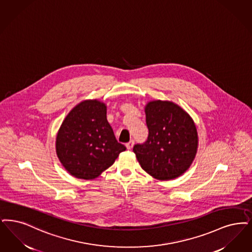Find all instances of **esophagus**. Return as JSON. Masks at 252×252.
Here are the masks:
<instances>
[{
    "instance_id": "1",
    "label": "esophagus",
    "mask_w": 252,
    "mask_h": 252,
    "mask_svg": "<svg viewBox=\"0 0 252 252\" xmlns=\"http://www.w3.org/2000/svg\"><path fill=\"white\" fill-rule=\"evenodd\" d=\"M133 145H134V141H132V140H131L130 141H128V142L126 144V148H127V150H131V149H132V147H133Z\"/></svg>"
}]
</instances>
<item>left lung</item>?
Returning <instances> with one entry per match:
<instances>
[{
  "mask_svg": "<svg viewBox=\"0 0 252 252\" xmlns=\"http://www.w3.org/2000/svg\"><path fill=\"white\" fill-rule=\"evenodd\" d=\"M145 114L147 141L133 147L141 168L159 180L180 176L191 165L198 148L191 117L171 101L149 102Z\"/></svg>",
  "mask_w": 252,
  "mask_h": 252,
  "instance_id": "left-lung-1",
  "label": "left lung"
}]
</instances>
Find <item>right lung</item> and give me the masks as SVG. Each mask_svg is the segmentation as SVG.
<instances>
[{
	"mask_svg": "<svg viewBox=\"0 0 252 252\" xmlns=\"http://www.w3.org/2000/svg\"><path fill=\"white\" fill-rule=\"evenodd\" d=\"M126 149L107 120L106 105L95 99L77 105L56 138V153L63 166L71 175L86 180L111 167Z\"/></svg>",
	"mask_w": 252,
	"mask_h": 252,
	"instance_id": "add662e5",
	"label": "right lung"
}]
</instances>
